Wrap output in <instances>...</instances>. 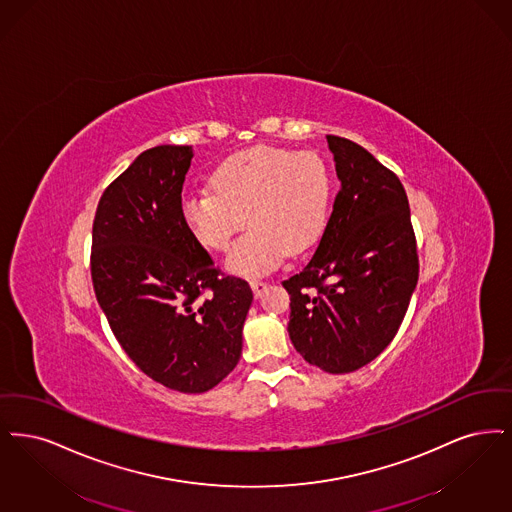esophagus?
Returning <instances> with one entry per match:
<instances>
[{"label": "esophagus", "instance_id": "34e87169", "mask_svg": "<svg viewBox=\"0 0 512 512\" xmlns=\"http://www.w3.org/2000/svg\"><path fill=\"white\" fill-rule=\"evenodd\" d=\"M250 289H252L256 298H260L264 294V290L267 289V283H264V281H250Z\"/></svg>", "mask_w": 512, "mask_h": 512}]
</instances>
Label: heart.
Listing matches in <instances>:
<instances>
[{"label": "heart", "mask_w": 512, "mask_h": 512, "mask_svg": "<svg viewBox=\"0 0 512 512\" xmlns=\"http://www.w3.org/2000/svg\"><path fill=\"white\" fill-rule=\"evenodd\" d=\"M210 191L181 200V218L206 250L225 252L250 225L227 258V269L260 277L290 254L312 248L327 229L334 179L313 153L256 145L227 156L210 176Z\"/></svg>", "instance_id": "b5f03b06"}]
</instances>
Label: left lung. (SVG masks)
<instances>
[{"label":"left lung","mask_w":512,"mask_h":512,"mask_svg":"<svg viewBox=\"0 0 512 512\" xmlns=\"http://www.w3.org/2000/svg\"><path fill=\"white\" fill-rule=\"evenodd\" d=\"M327 143L340 191L312 260L283 287L296 352L342 375L373 361L398 333L419 256L400 178L350 139L327 135Z\"/></svg>","instance_id":"left-lung-1"}]
</instances>
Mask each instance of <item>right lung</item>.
I'll return each instance as SVG.
<instances>
[{"label":"right lung","mask_w":512,"mask_h":512,"mask_svg":"<svg viewBox=\"0 0 512 512\" xmlns=\"http://www.w3.org/2000/svg\"><path fill=\"white\" fill-rule=\"evenodd\" d=\"M189 145L143 151L105 189L91 237L97 302L122 350L183 394L220 384L243 350L245 279L222 277L181 218Z\"/></svg>","instance_id":"add662e5"}]
</instances>
